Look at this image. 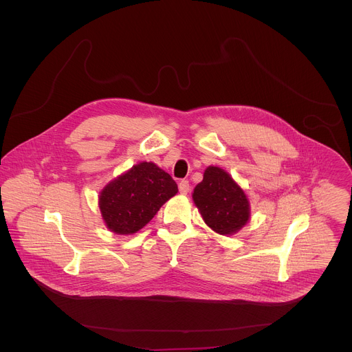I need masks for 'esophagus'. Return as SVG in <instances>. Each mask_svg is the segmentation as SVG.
<instances>
[{"label":"esophagus","mask_w":352,"mask_h":352,"mask_svg":"<svg viewBox=\"0 0 352 352\" xmlns=\"http://www.w3.org/2000/svg\"><path fill=\"white\" fill-rule=\"evenodd\" d=\"M190 182L188 180H182L180 183H179V190H180V192L183 194V195H186V194H188L190 192Z\"/></svg>","instance_id":"34e87169"}]
</instances>
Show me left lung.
Instances as JSON below:
<instances>
[{
    "label": "left lung",
    "instance_id": "1",
    "mask_svg": "<svg viewBox=\"0 0 352 352\" xmlns=\"http://www.w3.org/2000/svg\"><path fill=\"white\" fill-rule=\"evenodd\" d=\"M192 198L204 222L219 234H233L250 219L245 192L221 168L208 166L204 170Z\"/></svg>",
    "mask_w": 352,
    "mask_h": 352
}]
</instances>
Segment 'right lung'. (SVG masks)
Wrapping results in <instances>:
<instances>
[{
  "label": "right lung",
  "mask_w": 352,
  "mask_h": 352,
  "mask_svg": "<svg viewBox=\"0 0 352 352\" xmlns=\"http://www.w3.org/2000/svg\"><path fill=\"white\" fill-rule=\"evenodd\" d=\"M177 194L176 182L153 162H141L104 187L99 198L105 225L118 234L142 229Z\"/></svg>",
  "instance_id": "obj_1"
}]
</instances>
